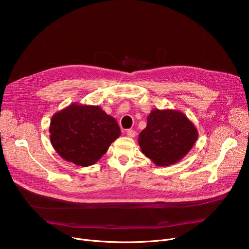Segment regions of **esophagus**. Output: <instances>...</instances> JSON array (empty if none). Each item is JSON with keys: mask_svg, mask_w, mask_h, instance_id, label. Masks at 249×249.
I'll list each match as a JSON object with an SVG mask.
<instances>
[{"mask_svg": "<svg viewBox=\"0 0 249 249\" xmlns=\"http://www.w3.org/2000/svg\"><path fill=\"white\" fill-rule=\"evenodd\" d=\"M135 135H136L135 130H133V129H128L127 130V136L128 137H135Z\"/></svg>", "mask_w": 249, "mask_h": 249, "instance_id": "esophagus-1", "label": "esophagus"}]
</instances>
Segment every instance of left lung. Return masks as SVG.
Returning a JSON list of instances; mask_svg holds the SVG:
<instances>
[{"mask_svg":"<svg viewBox=\"0 0 249 249\" xmlns=\"http://www.w3.org/2000/svg\"><path fill=\"white\" fill-rule=\"evenodd\" d=\"M198 139V130L187 116L175 110H152L139 134L141 151L156 165L179 161Z\"/></svg>","mask_w":249,"mask_h":249,"instance_id":"8db88e82","label":"left lung"}]
</instances>
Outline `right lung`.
I'll list each match as a JSON object with an SVG mask.
<instances>
[{
  "label": "right lung",
  "instance_id": "right-lung-1",
  "mask_svg": "<svg viewBox=\"0 0 249 249\" xmlns=\"http://www.w3.org/2000/svg\"><path fill=\"white\" fill-rule=\"evenodd\" d=\"M50 141L63 160L80 166L96 163L120 136V127L99 106L71 104L51 118Z\"/></svg>",
  "mask_w": 249,
  "mask_h": 249
}]
</instances>
